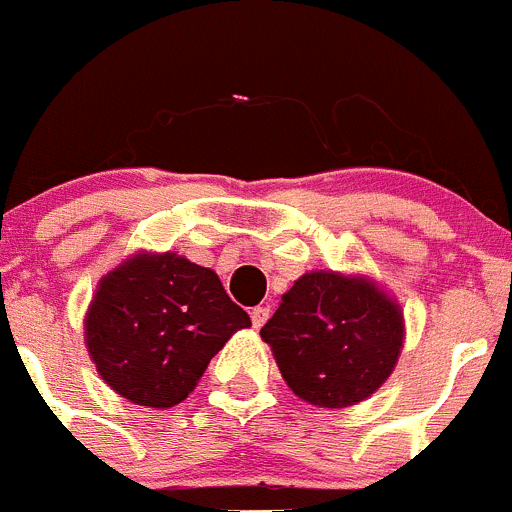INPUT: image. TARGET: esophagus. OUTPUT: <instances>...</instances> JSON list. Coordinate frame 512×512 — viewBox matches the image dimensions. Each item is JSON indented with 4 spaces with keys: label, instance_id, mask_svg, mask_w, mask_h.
Wrapping results in <instances>:
<instances>
[{
    "label": "esophagus",
    "instance_id": "obj_1",
    "mask_svg": "<svg viewBox=\"0 0 512 512\" xmlns=\"http://www.w3.org/2000/svg\"><path fill=\"white\" fill-rule=\"evenodd\" d=\"M250 317H252V327H255V329L265 327V322L270 319V307H255V309H252Z\"/></svg>",
    "mask_w": 512,
    "mask_h": 512
}]
</instances>
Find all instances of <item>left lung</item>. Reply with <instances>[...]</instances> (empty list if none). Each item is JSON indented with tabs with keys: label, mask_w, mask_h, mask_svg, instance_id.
<instances>
[{
	"label": "left lung",
	"mask_w": 512,
	"mask_h": 512,
	"mask_svg": "<svg viewBox=\"0 0 512 512\" xmlns=\"http://www.w3.org/2000/svg\"><path fill=\"white\" fill-rule=\"evenodd\" d=\"M260 337L294 396L319 409H347L394 374L404 309L371 277L312 270L282 294Z\"/></svg>",
	"instance_id": "left-lung-1"
}]
</instances>
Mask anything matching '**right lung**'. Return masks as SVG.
<instances>
[{"instance_id":"1","label":"right lung","mask_w":512,"mask_h":512,"mask_svg":"<svg viewBox=\"0 0 512 512\" xmlns=\"http://www.w3.org/2000/svg\"><path fill=\"white\" fill-rule=\"evenodd\" d=\"M250 317L210 267L178 252H133L96 285L84 344L123 399L170 409L188 399L227 339Z\"/></svg>"}]
</instances>
